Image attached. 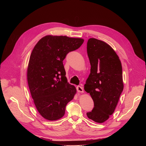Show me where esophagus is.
Segmentation results:
<instances>
[{
    "label": "esophagus",
    "mask_w": 146,
    "mask_h": 146,
    "mask_svg": "<svg viewBox=\"0 0 146 146\" xmlns=\"http://www.w3.org/2000/svg\"><path fill=\"white\" fill-rule=\"evenodd\" d=\"M76 89H77V91L79 93H83V89L82 87L80 86H78L76 87Z\"/></svg>",
    "instance_id": "1"
}]
</instances>
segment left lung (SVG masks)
Instances as JSON below:
<instances>
[{
    "instance_id": "8db88e82",
    "label": "left lung",
    "mask_w": 146,
    "mask_h": 146,
    "mask_svg": "<svg viewBox=\"0 0 146 146\" xmlns=\"http://www.w3.org/2000/svg\"><path fill=\"white\" fill-rule=\"evenodd\" d=\"M87 52L91 68L84 89L92 98L94 108L86 114L103 123L113 113L124 89L122 65L115 51L102 41L89 39Z\"/></svg>"
}]
</instances>
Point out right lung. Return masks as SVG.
<instances>
[{
	"mask_svg": "<svg viewBox=\"0 0 146 146\" xmlns=\"http://www.w3.org/2000/svg\"><path fill=\"white\" fill-rule=\"evenodd\" d=\"M83 42L82 38L47 35L35 45L28 63L27 80L36 108L44 118H62L66 105L73 99L76 89L67 82L63 61Z\"/></svg>",
	"mask_w": 146,
	"mask_h": 146,
	"instance_id": "right-lung-1",
	"label": "right lung"
}]
</instances>
